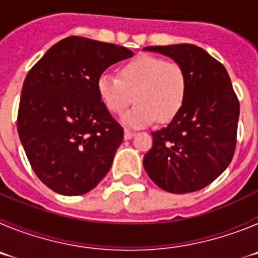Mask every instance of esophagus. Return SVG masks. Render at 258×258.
<instances>
[{
    "mask_svg": "<svg viewBox=\"0 0 258 258\" xmlns=\"http://www.w3.org/2000/svg\"><path fill=\"white\" fill-rule=\"evenodd\" d=\"M136 136V133L132 131H129V129H125L124 132V138L125 140H131V138H133V137Z\"/></svg>",
    "mask_w": 258,
    "mask_h": 258,
    "instance_id": "esophagus-1",
    "label": "esophagus"
}]
</instances>
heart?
Wrapping results in <instances>:
<instances>
[{
    "instance_id": "obj_1",
    "label": "heart",
    "mask_w": 258,
    "mask_h": 258,
    "mask_svg": "<svg viewBox=\"0 0 258 258\" xmlns=\"http://www.w3.org/2000/svg\"><path fill=\"white\" fill-rule=\"evenodd\" d=\"M97 92L109 112L121 113L122 124L142 127L168 122L179 112L187 94V76L177 61L154 55H138L118 70V79L109 74L98 77Z\"/></svg>"
}]
</instances>
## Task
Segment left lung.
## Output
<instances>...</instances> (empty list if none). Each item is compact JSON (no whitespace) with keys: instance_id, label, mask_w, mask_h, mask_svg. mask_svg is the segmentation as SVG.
Instances as JSON below:
<instances>
[{"instance_id":"left-lung-1","label":"left lung","mask_w":258,"mask_h":258,"mask_svg":"<svg viewBox=\"0 0 258 258\" xmlns=\"http://www.w3.org/2000/svg\"><path fill=\"white\" fill-rule=\"evenodd\" d=\"M183 67L187 94L168 126L152 132V147L143 159L150 178L163 190H202L231 163L236 146L239 101L226 68L191 44L147 46Z\"/></svg>"}]
</instances>
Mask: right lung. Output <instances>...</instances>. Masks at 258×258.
<instances>
[{
	"mask_svg": "<svg viewBox=\"0 0 258 258\" xmlns=\"http://www.w3.org/2000/svg\"><path fill=\"white\" fill-rule=\"evenodd\" d=\"M131 56L124 46L71 36L27 75L18 133L32 169L52 191L83 195L108 173L124 129L102 103L97 81L109 66Z\"/></svg>",
	"mask_w": 258,
	"mask_h": 258,
	"instance_id": "1",
	"label": "right lung"
}]
</instances>
